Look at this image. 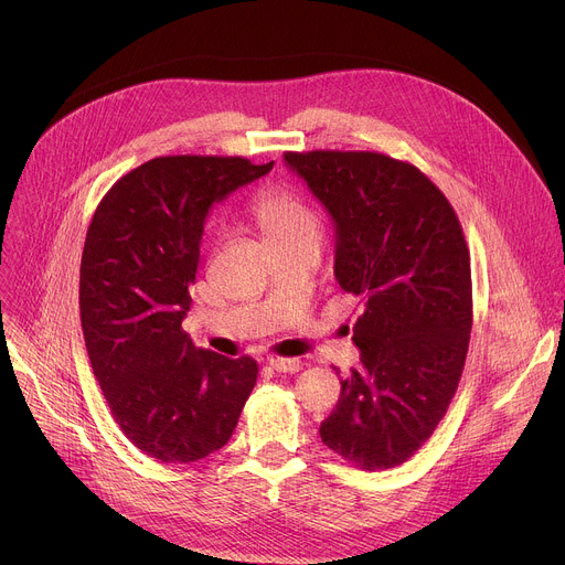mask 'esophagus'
Instances as JSON below:
<instances>
[{
  "instance_id": "34e87169",
  "label": "esophagus",
  "mask_w": 565,
  "mask_h": 565,
  "mask_svg": "<svg viewBox=\"0 0 565 565\" xmlns=\"http://www.w3.org/2000/svg\"><path fill=\"white\" fill-rule=\"evenodd\" d=\"M301 366L303 364L297 358H270V369L277 373H297Z\"/></svg>"
}]
</instances>
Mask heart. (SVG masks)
<instances>
[{
  "label": "heart",
  "mask_w": 565,
  "mask_h": 565,
  "mask_svg": "<svg viewBox=\"0 0 565 565\" xmlns=\"http://www.w3.org/2000/svg\"><path fill=\"white\" fill-rule=\"evenodd\" d=\"M248 214L273 250L286 246H319L324 223L319 212L290 188H264L248 205Z\"/></svg>",
  "instance_id": "1"
}]
</instances>
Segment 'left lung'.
Segmentation results:
<instances>
[{
    "label": "left lung",
    "mask_w": 565,
    "mask_h": 565,
    "mask_svg": "<svg viewBox=\"0 0 565 565\" xmlns=\"http://www.w3.org/2000/svg\"><path fill=\"white\" fill-rule=\"evenodd\" d=\"M338 230L335 277L360 297V366L319 436L360 469L409 460L458 388L471 333V268L447 196L377 151H286Z\"/></svg>",
    "instance_id": "left-lung-1"
}]
</instances>
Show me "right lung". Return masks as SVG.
Wrapping results in <instances>:
<instances>
[{
    "label": "right lung",
    "instance_id": "obj_1",
    "mask_svg": "<svg viewBox=\"0 0 565 565\" xmlns=\"http://www.w3.org/2000/svg\"><path fill=\"white\" fill-rule=\"evenodd\" d=\"M241 156H158L98 203L79 264V319L122 434L160 462L221 449L259 366L194 347L183 331L210 205L273 170Z\"/></svg>",
    "mask_w": 565,
    "mask_h": 565
}]
</instances>
